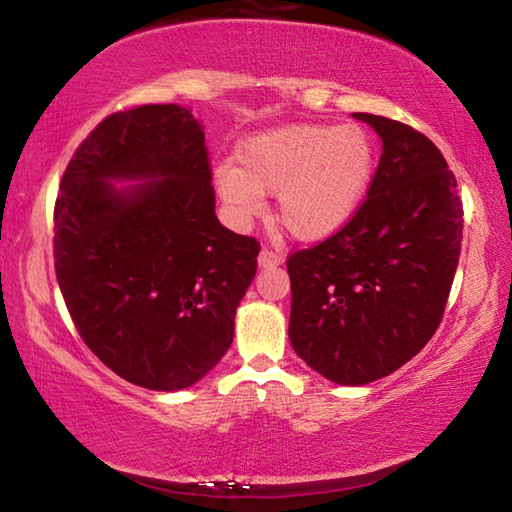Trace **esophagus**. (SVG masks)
<instances>
[{
  "instance_id": "34e87169",
  "label": "esophagus",
  "mask_w": 512,
  "mask_h": 512,
  "mask_svg": "<svg viewBox=\"0 0 512 512\" xmlns=\"http://www.w3.org/2000/svg\"><path fill=\"white\" fill-rule=\"evenodd\" d=\"M282 259H284V257H282L280 250H273V248L264 246V248H262V253H259V266L271 268V266L282 264Z\"/></svg>"
}]
</instances>
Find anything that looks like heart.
Returning a JSON list of instances; mask_svg holds the SVG:
<instances>
[{
    "label": "heart",
    "instance_id": "heart-1",
    "mask_svg": "<svg viewBox=\"0 0 512 512\" xmlns=\"http://www.w3.org/2000/svg\"><path fill=\"white\" fill-rule=\"evenodd\" d=\"M375 164V140L359 124H289L248 137L237 164L216 167V187L239 219H253L275 194L277 223L300 241H320L359 210Z\"/></svg>",
    "mask_w": 512,
    "mask_h": 512
}]
</instances>
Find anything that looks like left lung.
Listing matches in <instances>:
<instances>
[{"label": "left lung", "instance_id": "obj_1", "mask_svg": "<svg viewBox=\"0 0 512 512\" xmlns=\"http://www.w3.org/2000/svg\"><path fill=\"white\" fill-rule=\"evenodd\" d=\"M354 117L384 144L368 194L339 232L287 259L293 350L343 386L391 375L429 343L463 241V203L438 146L402 121Z\"/></svg>", "mask_w": 512, "mask_h": 512}]
</instances>
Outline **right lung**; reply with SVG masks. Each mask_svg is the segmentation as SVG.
<instances>
[{"label": "right lung", "instance_id": "1", "mask_svg": "<svg viewBox=\"0 0 512 512\" xmlns=\"http://www.w3.org/2000/svg\"><path fill=\"white\" fill-rule=\"evenodd\" d=\"M110 177H153L115 190ZM259 241L223 228L205 135L176 103L112 112L74 151L54 266L85 345L121 379L180 391L228 352Z\"/></svg>", "mask_w": 512, "mask_h": 512}]
</instances>
